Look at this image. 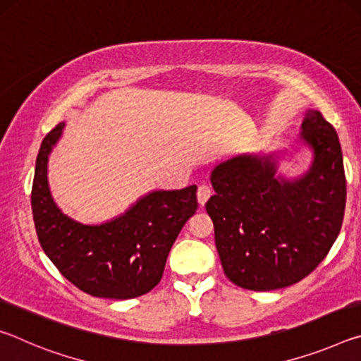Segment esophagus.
<instances>
[{
    "label": "esophagus",
    "mask_w": 361,
    "mask_h": 361,
    "mask_svg": "<svg viewBox=\"0 0 361 361\" xmlns=\"http://www.w3.org/2000/svg\"><path fill=\"white\" fill-rule=\"evenodd\" d=\"M210 195H212L210 186H207V185H200L199 186V189H197V200H199L200 205H205L207 200L210 199Z\"/></svg>",
    "instance_id": "obj_1"
}]
</instances>
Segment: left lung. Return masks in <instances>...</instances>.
Returning <instances> with one entry per match:
<instances>
[{
  "label": "left lung",
  "instance_id": "8db88e82",
  "mask_svg": "<svg viewBox=\"0 0 361 361\" xmlns=\"http://www.w3.org/2000/svg\"><path fill=\"white\" fill-rule=\"evenodd\" d=\"M301 138L315 159L299 180L279 181L271 157H235L212 172L216 194L205 209L226 277L240 288L301 282L338 239L347 199L338 133L320 111H307Z\"/></svg>",
  "mask_w": 361,
  "mask_h": 361
}]
</instances>
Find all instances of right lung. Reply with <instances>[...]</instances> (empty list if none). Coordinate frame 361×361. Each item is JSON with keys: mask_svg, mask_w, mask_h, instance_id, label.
<instances>
[{"mask_svg": "<svg viewBox=\"0 0 361 361\" xmlns=\"http://www.w3.org/2000/svg\"><path fill=\"white\" fill-rule=\"evenodd\" d=\"M63 122L42 140L36 159L32 212L38 240L60 274L95 298L132 299L161 282L167 256L197 210V188L154 191L119 218L85 226L65 216L47 186V157Z\"/></svg>", "mask_w": 361, "mask_h": 361, "instance_id": "obj_1", "label": "right lung"}]
</instances>
